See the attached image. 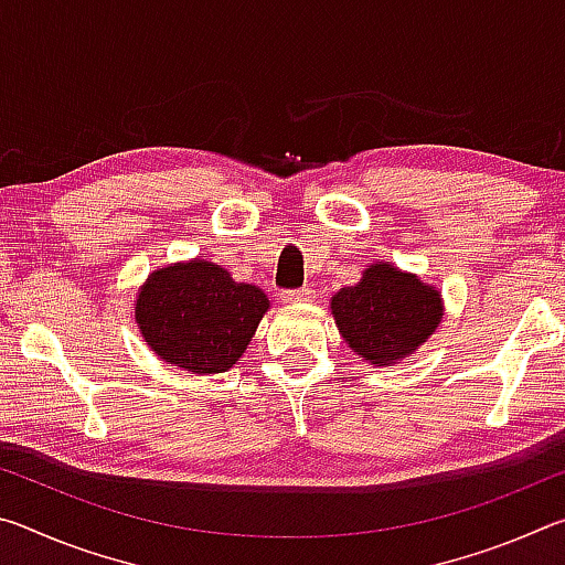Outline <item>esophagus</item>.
Here are the masks:
<instances>
[{"label":"esophagus","instance_id":"1","mask_svg":"<svg viewBox=\"0 0 565 565\" xmlns=\"http://www.w3.org/2000/svg\"><path fill=\"white\" fill-rule=\"evenodd\" d=\"M311 296H313V291L311 289H286V291H281V301L284 303H301V301H311Z\"/></svg>","mask_w":565,"mask_h":565}]
</instances>
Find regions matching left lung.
I'll return each instance as SVG.
<instances>
[{
	"instance_id": "8db88e82",
	"label": "left lung",
	"mask_w": 565,
	"mask_h": 565,
	"mask_svg": "<svg viewBox=\"0 0 565 565\" xmlns=\"http://www.w3.org/2000/svg\"><path fill=\"white\" fill-rule=\"evenodd\" d=\"M331 313L343 341L363 361L388 366L431 337L444 319V303L436 286L376 262L356 286L331 296Z\"/></svg>"
}]
</instances>
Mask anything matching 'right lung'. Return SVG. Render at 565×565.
I'll use <instances>...</instances> for the list:
<instances>
[{"mask_svg":"<svg viewBox=\"0 0 565 565\" xmlns=\"http://www.w3.org/2000/svg\"><path fill=\"white\" fill-rule=\"evenodd\" d=\"M266 309L269 299L259 286L196 259L151 274L134 317L159 359L194 374H222L242 359Z\"/></svg>","mask_w":565,"mask_h":565,"instance_id":"add662e5","label":"right lung"}]
</instances>
